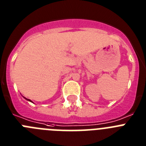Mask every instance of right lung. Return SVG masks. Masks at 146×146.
Segmentation results:
<instances>
[{
	"mask_svg": "<svg viewBox=\"0 0 146 146\" xmlns=\"http://www.w3.org/2000/svg\"><path fill=\"white\" fill-rule=\"evenodd\" d=\"M24 98H25V99H26V100H28V101H29V102H32L31 101V99H26V98H25V97H24Z\"/></svg>",
	"mask_w": 146,
	"mask_h": 146,
	"instance_id": "right-lung-1",
	"label": "right lung"
}]
</instances>
